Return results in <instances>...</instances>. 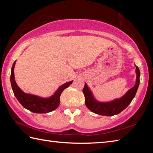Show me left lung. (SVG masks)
<instances>
[{
    "label": "left lung",
    "mask_w": 153,
    "mask_h": 153,
    "mask_svg": "<svg viewBox=\"0 0 153 153\" xmlns=\"http://www.w3.org/2000/svg\"><path fill=\"white\" fill-rule=\"evenodd\" d=\"M136 67V81L134 86L129 89L126 94L122 97L115 99L113 101L108 102H98L95 100L92 95V92L90 91L88 86L85 83L84 88L83 89V93L85 97V103L86 107L92 112L98 114V115H105V116H113L117 115L123 111L130 104L131 100H133L136 95V93L138 90L140 84V72L139 68Z\"/></svg>",
    "instance_id": "obj_1"
}]
</instances>
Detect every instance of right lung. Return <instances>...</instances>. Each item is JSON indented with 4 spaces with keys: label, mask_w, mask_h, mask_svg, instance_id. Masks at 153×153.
Listing matches in <instances>:
<instances>
[{
    "label": "right lung",
    "mask_w": 153,
    "mask_h": 153,
    "mask_svg": "<svg viewBox=\"0 0 153 153\" xmlns=\"http://www.w3.org/2000/svg\"><path fill=\"white\" fill-rule=\"evenodd\" d=\"M15 62L16 61L14 62L11 68V84L15 97L20 104L27 110L36 113H46L56 109L60 103V96L62 92L69 87L73 81L66 82L65 84L62 85L55 92V94L49 98H41L38 96L26 94L19 88L15 82L14 76Z\"/></svg>",
    "instance_id": "right-lung-1"
}]
</instances>
